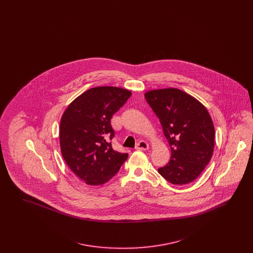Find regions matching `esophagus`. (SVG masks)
<instances>
[{"label":"esophagus","instance_id":"34e87169","mask_svg":"<svg viewBox=\"0 0 253 253\" xmlns=\"http://www.w3.org/2000/svg\"><path fill=\"white\" fill-rule=\"evenodd\" d=\"M135 148H136L137 150L145 151V150H148V149H149V144H148L147 142L143 141V140H141V141H139V142L136 144Z\"/></svg>","mask_w":253,"mask_h":253}]
</instances>
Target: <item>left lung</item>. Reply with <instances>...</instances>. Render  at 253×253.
Here are the masks:
<instances>
[{
  "mask_svg": "<svg viewBox=\"0 0 253 253\" xmlns=\"http://www.w3.org/2000/svg\"><path fill=\"white\" fill-rule=\"evenodd\" d=\"M145 98L159 119L171 152L169 162L158 172L173 185L193 182L213 154L215 131L208 110L176 88L151 90Z\"/></svg>",
  "mask_w": 253,
  "mask_h": 253,
  "instance_id": "8db88e82",
  "label": "left lung"
}]
</instances>
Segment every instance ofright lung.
<instances>
[{"label":"right lung","instance_id":"obj_1","mask_svg":"<svg viewBox=\"0 0 253 253\" xmlns=\"http://www.w3.org/2000/svg\"><path fill=\"white\" fill-rule=\"evenodd\" d=\"M132 95L120 87L91 88L76 97L60 123V152L73 172L87 185L108 182L128 158L112 148L113 115Z\"/></svg>","mask_w":253,"mask_h":253}]
</instances>
